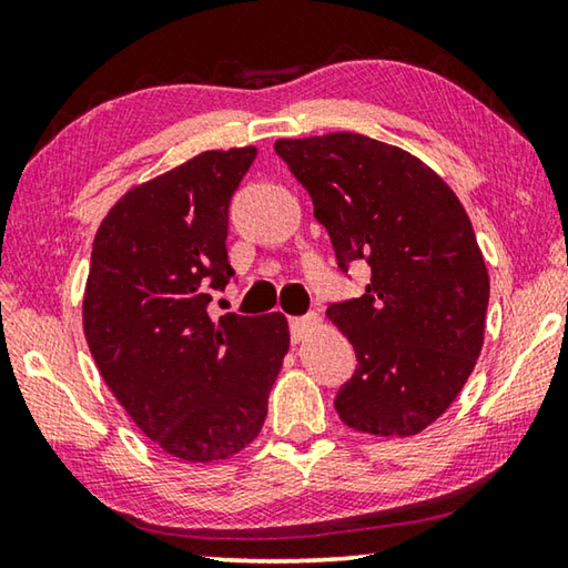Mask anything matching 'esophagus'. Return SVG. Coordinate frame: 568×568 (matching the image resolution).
Wrapping results in <instances>:
<instances>
[{
  "label": "esophagus",
  "instance_id": "34e87169",
  "mask_svg": "<svg viewBox=\"0 0 568 568\" xmlns=\"http://www.w3.org/2000/svg\"><path fill=\"white\" fill-rule=\"evenodd\" d=\"M315 328H321V318L315 313L305 315V318H291V335L295 343L307 338V335H311Z\"/></svg>",
  "mask_w": 568,
  "mask_h": 568
}]
</instances>
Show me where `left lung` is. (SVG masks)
<instances>
[{"mask_svg": "<svg viewBox=\"0 0 568 568\" xmlns=\"http://www.w3.org/2000/svg\"><path fill=\"white\" fill-rule=\"evenodd\" d=\"M275 152L311 195L341 271L371 267L361 297L328 307L358 358L335 410L361 434H420L484 345L488 271L464 205L426 162L358 132L277 140Z\"/></svg>", "mask_w": 568, "mask_h": 568, "instance_id": "obj_1", "label": "left lung"}]
</instances>
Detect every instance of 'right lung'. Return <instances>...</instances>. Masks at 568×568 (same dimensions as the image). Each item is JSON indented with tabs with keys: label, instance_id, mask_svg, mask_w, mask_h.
Returning <instances> with one entry per match:
<instances>
[{
	"label": "right lung",
	"instance_id": "right-lung-1",
	"mask_svg": "<svg viewBox=\"0 0 568 568\" xmlns=\"http://www.w3.org/2000/svg\"><path fill=\"white\" fill-rule=\"evenodd\" d=\"M255 148L207 150L132 187L92 243L82 323L120 406L185 464H210L261 434L291 345L281 313L213 321V291L235 275L227 207Z\"/></svg>",
	"mask_w": 568,
	"mask_h": 568
}]
</instances>
